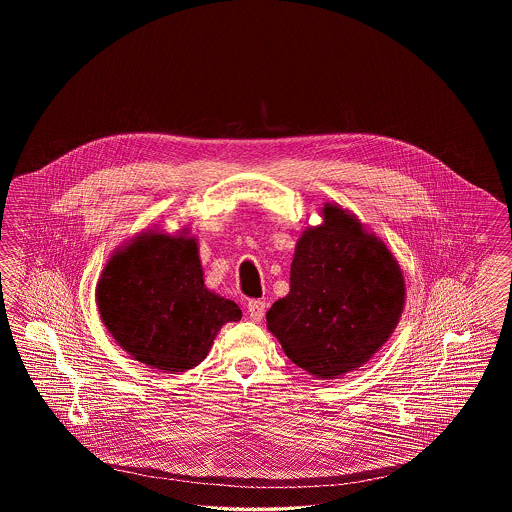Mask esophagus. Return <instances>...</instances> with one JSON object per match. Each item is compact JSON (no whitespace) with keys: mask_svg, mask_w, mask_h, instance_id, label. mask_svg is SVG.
I'll return each instance as SVG.
<instances>
[{"mask_svg":"<svg viewBox=\"0 0 512 512\" xmlns=\"http://www.w3.org/2000/svg\"><path fill=\"white\" fill-rule=\"evenodd\" d=\"M265 301H249L247 303V317L251 318L253 322H261L265 317Z\"/></svg>","mask_w":512,"mask_h":512,"instance_id":"obj_1","label":"esophagus"}]
</instances>
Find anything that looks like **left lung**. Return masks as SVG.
Here are the masks:
<instances>
[{
  "label": "left lung",
  "mask_w": 512,
  "mask_h": 512,
  "mask_svg": "<svg viewBox=\"0 0 512 512\" xmlns=\"http://www.w3.org/2000/svg\"><path fill=\"white\" fill-rule=\"evenodd\" d=\"M293 253L290 293L267 313L268 332L318 380L366 365L405 307V278L386 244L351 211L324 203Z\"/></svg>",
  "instance_id": "1"
}]
</instances>
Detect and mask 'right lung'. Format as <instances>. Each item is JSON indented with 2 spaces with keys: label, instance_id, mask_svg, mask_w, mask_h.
<instances>
[{
  "label": "right lung",
  "instance_id": "1",
  "mask_svg": "<svg viewBox=\"0 0 512 512\" xmlns=\"http://www.w3.org/2000/svg\"><path fill=\"white\" fill-rule=\"evenodd\" d=\"M99 317L136 361L163 372L199 365L240 307L207 290L199 245L188 228H147L121 245L99 274Z\"/></svg>",
  "mask_w": 512,
  "mask_h": 512
}]
</instances>
